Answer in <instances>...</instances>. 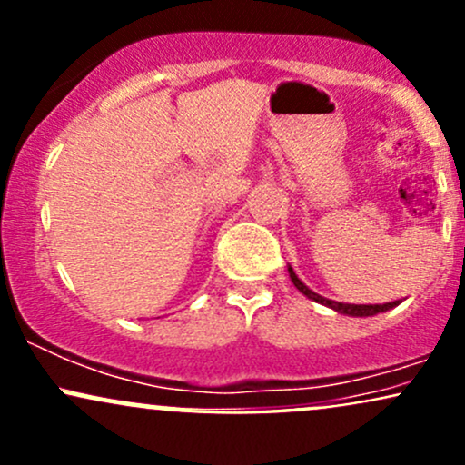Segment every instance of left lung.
Returning <instances> with one entry per match:
<instances>
[{"instance_id": "8db88e82", "label": "left lung", "mask_w": 465, "mask_h": 465, "mask_svg": "<svg viewBox=\"0 0 465 465\" xmlns=\"http://www.w3.org/2000/svg\"><path fill=\"white\" fill-rule=\"evenodd\" d=\"M288 273H291L292 284H295V286H297V291H302L303 295L311 297L312 302L323 303V306L332 308V311H336V312H341V314H350V317H371V314L385 312V311H389V308L398 306V303H400V302H391V303H370V306H365V303H341V302L325 300V297L317 295V292L311 291V288H308L306 284H303V282L300 280V277L295 275V271H292L291 266H288Z\"/></svg>"}]
</instances>
